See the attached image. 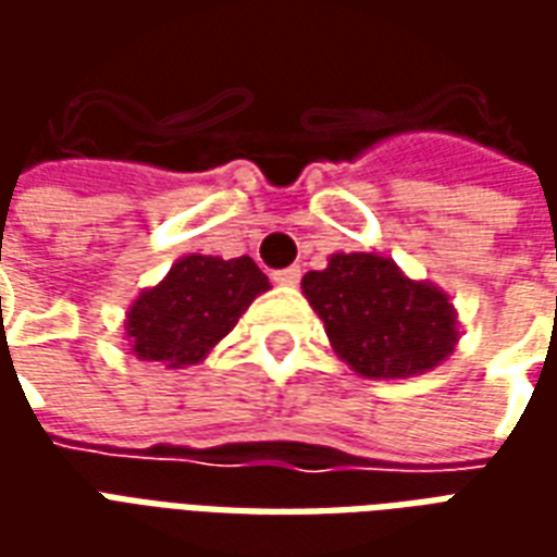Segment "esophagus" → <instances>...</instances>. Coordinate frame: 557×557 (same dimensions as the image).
I'll list each match as a JSON object with an SVG mask.
<instances>
[{
  "label": "esophagus",
  "instance_id": "1",
  "mask_svg": "<svg viewBox=\"0 0 557 557\" xmlns=\"http://www.w3.org/2000/svg\"><path fill=\"white\" fill-rule=\"evenodd\" d=\"M298 280H301V268L298 265L283 268V271L274 274V283H277V286H298Z\"/></svg>",
  "mask_w": 557,
  "mask_h": 557
}]
</instances>
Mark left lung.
<instances>
[{"mask_svg": "<svg viewBox=\"0 0 557 557\" xmlns=\"http://www.w3.org/2000/svg\"><path fill=\"white\" fill-rule=\"evenodd\" d=\"M301 289L339 361L367 379L430 373L459 343L450 295L382 253H331L327 268L304 274Z\"/></svg>", "mask_w": 557, "mask_h": 557, "instance_id": "8db88e82", "label": "left lung"}]
</instances>
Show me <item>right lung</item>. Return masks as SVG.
I'll return each mask as SVG.
<instances>
[{"label": "right lung", "mask_w": 557, "mask_h": 557, "mask_svg": "<svg viewBox=\"0 0 557 557\" xmlns=\"http://www.w3.org/2000/svg\"><path fill=\"white\" fill-rule=\"evenodd\" d=\"M271 289L250 256L187 253L143 289L125 313V339L139 361L184 370L206 361L250 304Z\"/></svg>", "instance_id": "right-lung-1"}]
</instances>
